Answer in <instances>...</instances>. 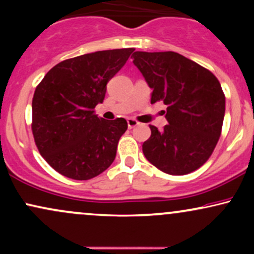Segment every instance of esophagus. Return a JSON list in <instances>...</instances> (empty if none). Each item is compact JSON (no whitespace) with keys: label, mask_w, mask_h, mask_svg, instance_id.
<instances>
[{"label":"esophagus","mask_w":254,"mask_h":254,"mask_svg":"<svg viewBox=\"0 0 254 254\" xmlns=\"http://www.w3.org/2000/svg\"><path fill=\"white\" fill-rule=\"evenodd\" d=\"M138 124H139V123L136 121V119H133V118H127V127H129L130 129H132V127H137V125H138Z\"/></svg>","instance_id":"esophagus-1"}]
</instances>
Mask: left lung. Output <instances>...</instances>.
<instances>
[{
  "label": "left lung",
  "instance_id": "1",
  "mask_svg": "<svg viewBox=\"0 0 254 254\" xmlns=\"http://www.w3.org/2000/svg\"><path fill=\"white\" fill-rule=\"evenodd\" d=\"M151 89V100L167 105L164 130L149 125L145 159L171 176L198 170L211 156L222 131L226 98L210 70L173 51L132 55Z\"/></svg>",
  "mask_w": 254,
  "mask_h": 254
}]
</instances>
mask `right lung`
I'll return each instance as SVG.
<instances>
[{
    "mask_svg": "<svg viewBox=\"0 0 254 254\" xmlns=\"http://www.w3.org/2000/svg\"><path fill=\"white\" fill-rule=\"evenodd\" d=\"M135 49H115L69 58L56 64L38 84L32 100V132L45 161L62 176L88 180L115 161L124 118L95 115L106 84Z\"/></svg>",
    "mask_w": 254,
    "mask_h": 254,
    "instance_id": "right-lung-1",
    "label": "right lung"
}]
</instances>
